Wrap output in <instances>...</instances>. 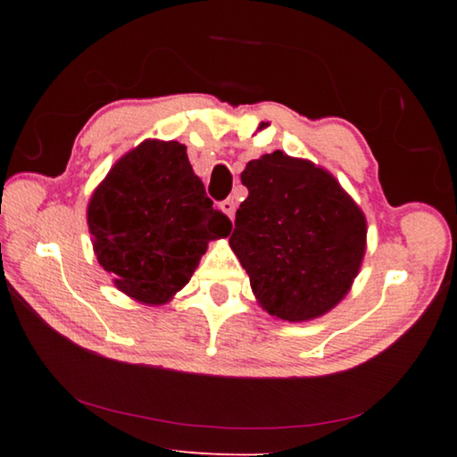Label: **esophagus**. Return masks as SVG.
Listing matches in <instances>:
<instances>
[{"instance_id":"34e87169","label":"esophagus","mask_w":457,"mask_h":457,"mask_svg":"<svg viewBox=\"0 0 457 457\" xmlns=\"http://www.w3.org/2000/svg\"><path fill=\"white\" fill-rule=\"evenodd\" d=\"M221 212L226 213L229 220H234V215H236V201H234V199L221 201Z\"/></svg>"}]
</instances>
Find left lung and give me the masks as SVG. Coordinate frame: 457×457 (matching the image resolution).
<instances>
[{
	"label": "left lung",
	"instance_id": "obj_1",
	"mask_svg": "<svg viewBox=\"0 0 457 457\" xmlns=\"http://www.w3.org/2000/svg\"><path fill=\"white\" fill-rule=\"evenodd\" d=\"M247 199L231 250L258 304L274 319L306 322L332 311L357 278L367 218L335 175L282 151L245 165Z\"/></svg>",
	"mask_w": 457,
	"mask_h": 457
}]
</instances>
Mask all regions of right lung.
Here are the masks:
<instances>
[{"instance_id":"1","label":"right lung","mask_w":457,"mask_h":457,"mask_svg":"<svg viewBox=\"0 0 457 457\" xmlns=\"http://www.w3.org/2000/svg\"><path fill=\"white\" fill-rule=\"evenodd\" d=\"M92 250L117 288L146 306L167 304L191 280L212 239L231 221L213 210L177 141L146 138L122 154L87 210Z\"/></svg>"}]
</instances>
